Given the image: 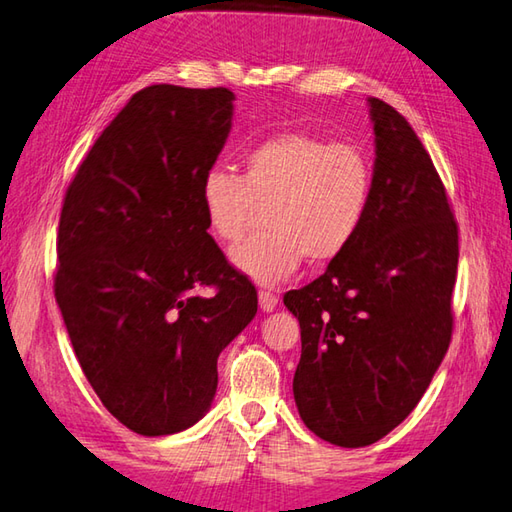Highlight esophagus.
<instances>
[{
	"mask_svg": "<svg viewBox=\"0 0 512 512\" xmlns=\"http://www.w3.org/2000/svg\"><path fill=\"white\" fill-rule=\"evenodd\" d=\"M277 302H279L277 295L268 293V290H262V293H259V306H262L264 313H273L277 308Z\"/></svg>",
	"mask_w": 512,
	"mask_h": 512,
	"instance_id": "34e87169",
	"label": "esophagus"
}]
</instances>
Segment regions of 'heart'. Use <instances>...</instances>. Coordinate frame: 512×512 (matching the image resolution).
<instances>
[{"instance_id": "obj_1", "label": "heart", "mask_w": 512, "mask_h": 512, "mask_svg": "<svg viewBox=\"0 0 512 512\" xmlns=\"http://www.w3.org/2000/svg\"><path fill=\"white\" fill-rule=\"evenodd\" d=\"M373 186L364 146L284 130L246 150L242 175L210 168L199 204L210 233L226 244L239 242L266 208L268 228L233 248L230 259L253 282L275 286L304 259L326 266L346 253L362 230Z\"/></svg>"}]
</instances>
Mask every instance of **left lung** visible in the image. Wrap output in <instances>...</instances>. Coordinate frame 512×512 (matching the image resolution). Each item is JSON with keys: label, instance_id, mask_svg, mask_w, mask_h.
<instances>
[{"label": "left lung", "instance_id": "obj_1", "mask_svg": "<svg viewBox=\"0 0 512 512\" xmlns=\"http://www.w3.org/2000/svg\"><path fill=\"white\" fill-rule=\"evenodd\" d=\"M375 186L362 230L315 282L284 295L302 328L293 395L324 442L375 444L410 415L453 335L459 237L415 130L368 99Z\"/></svg>", "mask_w": 512, "mask_h": 512}]
</instances>
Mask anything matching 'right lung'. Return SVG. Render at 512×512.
Segmentation results:
<instances>
[{
    "mask_svg": "<svg viewBox=\"0 0 512 512\" xmlns=\"http://www.w3.org/2000/svg\"><path fill=\"white\" fill-rule=\"evenodd\" d=\"M228 88L155 84L119 110L70 182L55 299L86 379L137 435L199 422L217 357L257 313L208 235L199 184L233 122ZM213 285L216 295L196 290Z\"/></svg>",
    "mask_w": 512,
    "mask_h": 512,
    "instance_id": "obj_1",
    "label": "right lung"
}]
</instances>
